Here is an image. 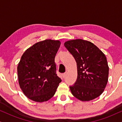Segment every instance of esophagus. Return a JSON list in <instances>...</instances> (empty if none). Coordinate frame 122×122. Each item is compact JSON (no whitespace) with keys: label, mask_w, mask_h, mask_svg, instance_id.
Returning a JSON list of instances; mask_svg holds the SVG:
<instances>
[{"label":"esophagus","mask_w":122,"mask_h":122,"mask_svg":"<svg viewBox=\"0 0 122 122\" xmlns=\"http://www.w3.org/2000/svg\"><path fill=\"white\" fill-rule=\"evenodd\" d=\"M66 74H67V72H65V73H64L62 74V77L64 78H65L66 77Z\"/></svg>","instance_id":"34e87169"}]
</instances>
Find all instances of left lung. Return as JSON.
Here are the masks:
<instances>
[{
	"label": "left lung",
	"instance_id": "1",
	"mask_svg": "<svg viewBox=\"0 0 122 122\" xmlns=\"http://www.w3.org/2000/svg\"><path fill=\"white\" fill-rule=\"evenodd\" d=\"M77 65L76 81L70 89L72 95L81 101L93 100L105 88L109 66L105 55L95 44L82 39L71 40L64 43Z\"/></svg>",
	"mask_w": 122,
	"mask_h": 122
}]
</instances>
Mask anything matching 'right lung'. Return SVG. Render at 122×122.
<instances>
[{
    "label": "right lung",
    "instance_id": "obj_1",
    "mask_svg": "<svg viewBox=\"0 0 122 122\" xmlns=\"http://www.w3.org/2000/svg\"><path fill=\"white\" fill-rule=\"evenodd\" d=\"M61 43L46 39L24 52L17 66L18 82L29 99L42 102L55 94L61 78L56 73L55 58Z\"/></svg>",
    "mask_w": 122,
    "mask_h": 122
}]
</instances>
